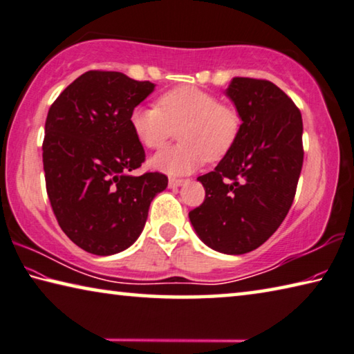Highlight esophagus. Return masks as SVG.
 I'll use <instances>...</instances> for the list:
<instances>
[{"label": "esophagus", "instance_id": "34e87169", "mask_svg": "<svg viewBox=\"0 0 354 354\" xmlns=\"http://www.w3.org/2000/svg\"><path fill=\"white\" fill-rule=\"evenodd\" d=\"M185 183H187V180H182V178H169V188L172 189L182 187Z\"/></svg>", "mask_w": 354, "mask_h": 354}]
</instances>
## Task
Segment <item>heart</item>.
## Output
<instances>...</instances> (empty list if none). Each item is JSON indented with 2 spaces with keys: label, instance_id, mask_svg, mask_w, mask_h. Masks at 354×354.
<instances>
[{
  "label": "heart",
  "instance_id": "obj_1",
  "mask_svg": "<svg viewBox=\"0 0 354 354\" xmlns=\"http://www.w3.org/2000/svg\"><path fill=\"white\" fill-rule=\"evenodd\" d=\"M130 125L142 146L158 149L169 139L174 129L182 127V144L166 147L150 160L153 169L185 176L204 161L219 160L239 138L241 118L235 108L223 105L216 95L194 86L165 92L158 106L139 105L130 113Z\"/></svg>",
  "mask_w": 354,
  "mask_h": 354
}]
</instances>
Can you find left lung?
<instances>
[{
  "label": "left lung",
  "mask_w": 354,
  "mask_h": 354,
  "mask_svg": "<svg viewBox=\"0 0 354 354\" xmlns=\"http://www.w3.org/2000/svg\"><path fill=\"white\" fill-rule=\"evenodd\" d=\"M225 95L241 129L215 171L198 177L205 201L189 221L208 248L239 256L263 245L290 210L303 167V119L271 81L236 77Z\"/></svg>",
  "instance_id": "8db88e82"
}]
</instances>
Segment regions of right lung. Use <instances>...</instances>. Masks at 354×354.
Here are the masks:
<instances>
[{"label":"right lung","instance_id":"1","mask_svg":"<svg viewBox=\"0 0 354 354\" xmlns=\"http://www.w3.org/2000/svg\"><path fill=\"white\" fill-rule=\"evenodd\" d=\"M153 89L150 81L120 72L89 71L61 92L46 115V194L64 234L95 256L130 248L150 202L167 187L165 174H130L146 160L130 113Z\"/></svg>","mask_w":354,"mask_h":354}]
</instances>
